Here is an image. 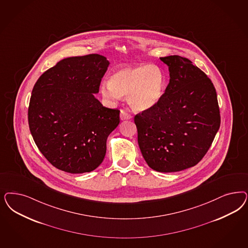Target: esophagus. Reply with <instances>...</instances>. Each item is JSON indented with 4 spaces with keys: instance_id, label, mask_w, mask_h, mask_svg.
I'll list each match as a JSON object with an SVG mask.
<instances>
[{
    "instance_id": "1",
    "label": "esophagus",
    "mask_w": 248,
    "mask_h": 248,
    "mask_svg": "<svg viewBox=\"0 0 248 248\" xmlns=\"http://www.w3.org/2000/svg\"><path fill=\"white\" fill-rule=\"evenodd\" d=\"M132 118V116L125 110H121L120 111V120H130Z\"/></svg>"
}]
</instances>
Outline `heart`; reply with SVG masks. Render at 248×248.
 <instances>
[{"label": "heart", "instance_id": "b5f03b06", "mask_svg": "<svg viewBox=\"0 0 248 248\" xmlns=\"http://www.w3.org/2000/svg\"><path fill=\"white\" fill-rule=\"evenodd\" d=\"M165 91V76L159 66L138 64L124 65L112 73L109 81H104L100 92L106 99L116 101L128 96L134 110L143 111L160 102Z\"/></svg>", "mask_w": 248, "mask_h": 248}]
</instances>
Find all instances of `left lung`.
Masks as SVG:
<instances>
[{"mask_svg": "<svg viewBox=\"0 0 248 248\" xmlns=\"http://www.w3.org/2000/svg\"><path fill=\"white\" fill-rule=\"evenodd\" d=\"M160 59L168 65V86L160 102L134 121L147 164L156 171L175 172L206 154L220 128V110L214 84L192 61L179 56Z\"/></svg>", "mask_w": 248, "mask_h": 248, "instance_id": "left-lung-1", "label": "left lung"}]
</instances>
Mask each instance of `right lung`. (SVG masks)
I'll return each instance as SVG.
<instances>
[{
  "instance_id": "obj_1",
  "label": "right lung",
  "mask_w": 248,
  "mask_h": 248,
  "mask_svg": "<svg viewBox=\"0 0 248 248\" xmlns=\"http://www.w3.org/2000/svg\"><path fill=\"white\" fill-rule=\"evenodd\" d=\"M109 65L103 56L64 58L32 88L28 122L46 159L69 173L89 172L103 161L107 139L120 124V110L103 107L97 94Z\"/></svg>"
}]
</instances>
